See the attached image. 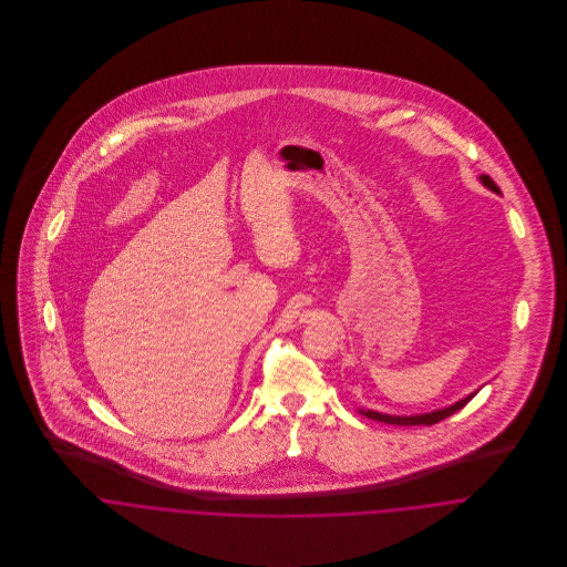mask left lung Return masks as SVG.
<instances>
[{"label": "left lung", "mask_w": 567, "mask_h": 567, "mask_svg": "<svg viewBox=\"0 0 567 567\" xmlns=\"http://www.w3.org/2000/svg\"><path fill=\"white\" fill-rule=\"evenodd\" d=\"M481 183H483L485 187H488L491 192L499 194V187L493 183L491 176L483 174V176H481ZM474 395H476V393L467 395L465 400H461V402H456V404L441 408V410H432V412H425V414H410V416L402 414V416H398V414H384V412H375V410H360V412H362L364 416H369V419H375V421H382V423H391V425H434V423H439V421L452 416L454 412H458L463 405H467V402H470Z\"/></svg>", "instance_id": "left-lung-1"}]
</instances>
